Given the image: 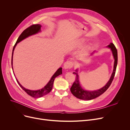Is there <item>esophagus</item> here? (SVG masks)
I'll list each match as a JSON object with an SVG mask.
<instances>
[{
  "mask_svg": "<svg viewBox=\"0 0 130 130\" xmlns=\"http://www.w3.org/2000/svg\"><path fill=\"white\" fill-rule=\"evenodd\" d=\"M73 64L71 61H67L64 64V68L65 70L70 69L73 67Z\"/></svg>",
  "mask_w": 130,
  "mask_h": 130,
  "instance_id": "1",
  "label": "esophagus"
}]
</instances>
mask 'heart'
I'll use <instances>...</instances> for the list:
<instances>
[{
	"label": "heart",
	"instance_id": "heart-1",
	"mask_svg": "<svg viewBox=\"0 0 130 130\" xmlns=\"http://www.w3.org/2000/svg\"><path fill=\"white\" fill-rule=\"evenodd\" d=\"M84 39H82V40H79V42H78V43H77V46H81L84 43Z\"/></svg>",
	"mask_w": 130,
	"mask_h": 130
}]
</instances>
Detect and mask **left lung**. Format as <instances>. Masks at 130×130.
<instances>
[{
  "label": "left lung",
  "instance_id": "8db88e82",
  "mask_svg": "<svg viewBox=\"0 0 130 130\" xmlns=\"http://www.w3.org/2000/svg\"><path fill=\"white\" fill-rule=\"evenodd\" d=\"M106 47L111 49L114 59V69L110 79H109V80L107 82V83L104 86L102 87L99 90L95 91L85 90L80 85L79 81V76L77 73L78 70L77 69L76 70L75 72H73V74L76 75L75 80L70 89L71 93L73 94L74 96H75L76 98L83 100H91L100 96L101 95L104 93L108 89V88L110 87L114 77V75L116 72V69H117V66L118 64V51L117 48H116L115 46L113 43H110V44L107 45ZM95 52V51H94L91 54V55H93Z\"/></svg>",
  "mask_w": 130,
  "mask_h": 130
}]
</instances>
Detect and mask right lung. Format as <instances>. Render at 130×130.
<instances>
[{"mask_svg": "<svg viewBox=\"0 0 130 130\" xmlns=\"http://www.w3.org/2000/svg\"><path fill=\"white\" fill-rule=\"evenodd\" d=\"M41 25L39 24H36V25H32L29 27L28 28H26L25 30H24L23 32L20 34V35L19 36L17 42L16 44H15L14 46H13V50H12V57H11V66H12V69L13 70V67H12V59H13V51H14V50L15 48V47L16 46L17 44L21 42L24 39L28 37L29 36H30L31 35H34L35 34H36L39 32L41 31ZM13 73V74L15 76V75L14 74V72ZM62 74V68L60 67L59 69L56 71V72L54 73V74L51 77V79L50 81L48 82V83L43 87L42 89H40L38 90H30L28 89H27V88H25L23 87L21 84L19 83L18 80L16 78V80L17 82V83L19 85V86L22 87V89L25 91L27 94L29 95L30 96L33 97V98H41L43 96H45V95H47L48 93H49L51 90H52V88L53 86V84H54V81L55 78L57 76H59V75Z\"/></svg>", "mask_w": 130, "mask_h": 130, "instance_id": "obj_1", "label": "right lung"}]
</instances>
